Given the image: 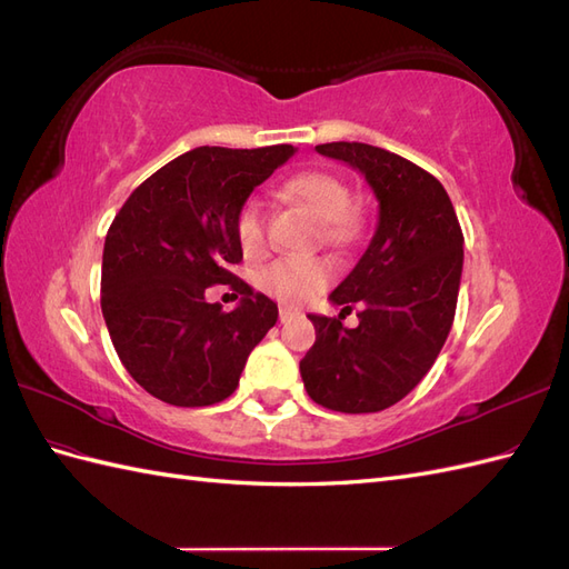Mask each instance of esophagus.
Listing matches in <instances>:
<instances>
[{
	"mask_svg": "<svg viewBox=\"0 0 569 569\" xmlns=\"http://www.w3.org/2000/svg\"><path fill=\"white\" fill-rule=\"evenodd\" d=\"M291 318H295V311H289V308H280V322H289Z\"/></svg>",
	"mask_w": 569,
	"mask_h": 569,
	"instance_id": "34e87169",
	"label": "esophagus"
}]
</instances>
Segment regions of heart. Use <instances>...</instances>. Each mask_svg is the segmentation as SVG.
<instances>
[{
  "mask_svg": "<svg viewBox=\"0 0 569 569\" xmlns=\"http://www.w3.org/2000/svg\"><path fill=\"white\" fill-rule=\"evenodd\" d=\"M287 199L306 206L318 220L327 244H349L358 232V220L349 211V187L325 170H306L284 182ZM237 244L247 258H261L268 249L263 201L249 197L234 216ZM332 280V266L322 258H278L258 272V287L284 306H299L316 297Z\"/></svg>",
  "mask_w": 569,
  "mask_h": 569,
  "instance_id": "b5f03b06",
  "label": "heart"
}]
</instances>
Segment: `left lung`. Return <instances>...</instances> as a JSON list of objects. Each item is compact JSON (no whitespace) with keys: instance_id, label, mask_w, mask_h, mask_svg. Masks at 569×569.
Listing matches in <instances>:
<instances>
[{"instance_id":"1","label":"left lung","mask_w":569,"mask_h":569,"mask_svg":"<svg viewBox=\"0 0 569 569\" xmlns=\"http://www.w3.org/2000/svg\"><path fill=\"white\" fill-rule=\"evenodd\" d=\"M318 153L358 170L380 203L377 228L356 268L330 301L351 311L308 316L316 343L299 363L311 399L339 412H377L399 403L435 366L451 332L460 274L462 230L441 182L399 153L363 144H318Z\"/></svg>"}]
</instances>
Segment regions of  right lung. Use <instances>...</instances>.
<instances>
[{
	"label": "right lung",
	"instance_id": "add662e5",
	"mask_svg": "<svg viewBox=\"0 0 569 569\" xmlns=\"http://www.w3.org/2000/svg\"><path fill=\"white\" fill-rule=\"evenodd\" d=\"M295 151L197 147L147 178L113 218L101 313L120 363L157 399L182 408L226 401L278 322V303L230 272L242 261L234 216ZM213 283L240 295L234 312L204 301Z\"/></svg>",
	"mask_w": 569,
	"mask_h": 569
}]
</instances>
